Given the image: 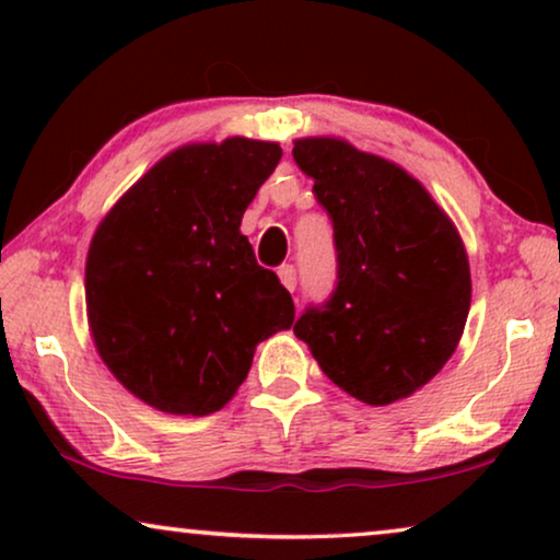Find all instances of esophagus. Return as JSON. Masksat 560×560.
<instances>
[{
    "mask_svg": "<svg viewBox=\"0 0 560 560\" xmlns=\"http://www.w3.org/2000/svg\"><path fill=\"white\" fill-rule=\"evenodd\" d=\"M278 275H280V282L282 285H285L290 293H293L295 290V285H298V275H295V267L293 265H282L280 270H278Z\"/></svg>",
    "mask_w": 560,
    "mask_h": 560,
    "instance_id": "34e87169",
    "label": "esophagus"
}]
</instances>
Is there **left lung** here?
Masks as SVG:
<instances>
[{
  "mask_svg": "<svg viewBox=\"0 0 560 560\" xmlns=\"http://www.w3.org/2000/svg\"><path fill=\"white\" fill-rule=\"evenodd\" d=\"M293 160L334 221L336 290L293 331L334 385L366 405L405 400L462 341L471 272L462 234L423 183L341 137H303Z\"/></svg>",
  "mask_w": 560,
  "mask_h": 560,
  "instance_id": "left-lung-1",
  "label": "left lung"
}]
</instances>
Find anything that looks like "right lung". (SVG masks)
I'll return each mask as SVG.
<instances>
[{
  "label": "right lung",
  "instance_id": "add662e5",
  "mask_svg": "<svg viewBox=\"0 0 560 560\" xmlns=\"http://www.w3.org/2000/svg\"><path fill=\"white\" fill-rule=\"evenodd\" d=\"M278 142L226 137L158 160L96 226L89 331L135 397L171 416L224 408L259 341L293 326L278 275L257 265L242 217L278 167Z\"/></svg>",
  "mask_w": 560,
  "mask_h": 560
}]
</instances>
